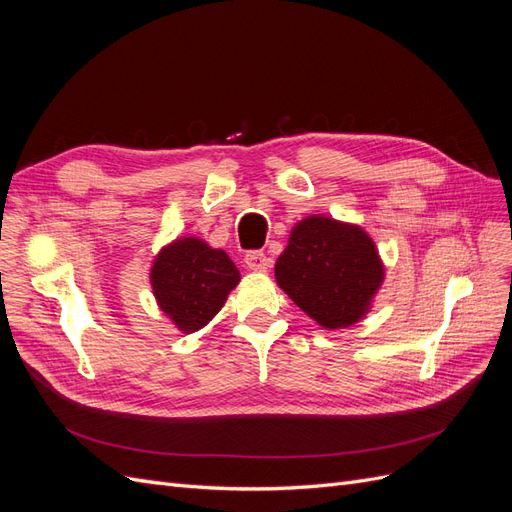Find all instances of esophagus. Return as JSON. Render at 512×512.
Segmentation results:
<instances>
[{
    "label": "esophagus",
    "mask_w": 512,
    "mask_h": 512,
    "mask_svg": "<svg viewBox=\"0 0 512 512\" xmlns=\"http://www.w3.org/2000/svg\"><path fill=\"white\" fill-rule=\"evenodd\" d=\"M245 265H247V269H252L256 273H265L271 267V258L265 252L254 250V252L245 254Z\"/></svg>",
    "instance_id": "obj_1"
}]
</instances>
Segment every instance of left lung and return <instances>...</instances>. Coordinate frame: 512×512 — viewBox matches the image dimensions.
I'll list each match as a JSON object with an SVG mask.
<instances>
[{"label": "left lung", "mask_w": 512, "mask_h": 512, "mask_svg": "<svg viewBox=\"0 0 512 512\" xmlns=\"http://www.w3.org/2000/svg\"><path fill=\"white\" fill-rule=\"evenodd\" d=\"M275 280L320 327L346 329L369 312L384 267L363 228L312 215L292 228Z\"/></svg>", "instance_id": "1"}]
</instances>
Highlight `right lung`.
I'll return each instance as SVG.
<instances>
[{"label":"right lung","mask_w":512,"mask_h":512,"mask_svg":"<svg viewBox=\"0 0 512 512\" xmlns=\"http://www.w3.org/2000/svg\"><path fill=\"white\" fill-rule=\"evenodd\" d=\"M239 280V269L228 254L196 237L166 245L151 267L158 305L183 333L203 329L220 312Z\"/></svg>","instance_id":"add662e5"}]
</instances>
